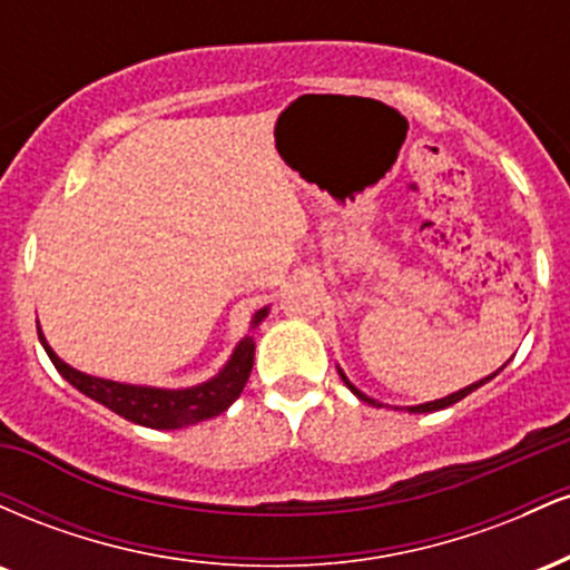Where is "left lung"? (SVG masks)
Returning <instances> with one entry per match:
<instances>
[{
	"label": "left lung",
	"mask_w": 570,
	"mask_h": 570,
	"mask_svg": "<svg viewBox=\"0 0 570 570\" xmlns=\"http://www.w3.org/2000/svg\"><path fill=\"white\" fill-rule=\"evenodd\" d=\"M501 370H503V367H501ZM501 370H495V372H493V375H488V377H485V381H480V383H472V385H466V389L455 391V394H450V396H444V399H436V402H426V404H417V407H410V412H434V410H444V407H450V404L461 402V399H463V396H469V394H472V391H476V389H480V385H485L488 381H493V377H495V375H499V372H501ZM340 375H343V372H340ZM343 381H345V385H348V389L353 391V394H356L358 399H362V402H367V404H375V407H381V404H377V402H375V399L364 396V394H362V391H358V389H356V385H353V383H351V381H348V377H345V375H343Z\"/></svg>",
	"instance_id": "8db88e82"
}]
</instances>
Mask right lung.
Masks as SVG:
<instances>
[{
	"label": "right lung",
	"instance_id": "add662e5",
	"mask_svg": "<svg viewBox=\"0 0 570 570\" xmlns=\"http://www.w3.org/2000/svg\"><path fill=\"white\" fill-rule=\"evenodd\" d=\"M267 316V311H259L254 316V326H257ZM37 335L42 340L45 351H48L50 362L56 364V370L61 372L67 381L75 385L77 391H82L85 396L96 399L104 407L117 412L126 421L139 423L147 429H181L193 426V423L208 421V417L225 412L235 399L240 396L244 385L248 381V372L254 364V337H244L240 345L235 348L233 358L227 362V367L219 372L217 377H212L208 383L195 385V389L185 391H163V389H147V385H126L115 381H104V377L85 375V372L69 367L61 358L56 356L53 348L45 343L42 332L37 326Z\"/></svg>",
	"mask_w": 570,
	"mask_h": 570
}]
</instances>
